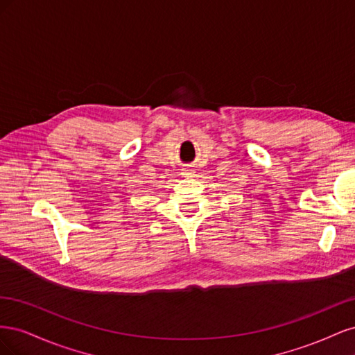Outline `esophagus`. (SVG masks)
Instances as JSON below:
<instances>
[{
    "label": "esophagus",
    "instance_id": "obj_1",
    "mask_svg": "<svg viewBox=\"0 0 355 355\" xmlns=\"http://www.w3.org/2000/svg\"><path fill=\"white\" fill-rule=\"evenodd\" d=\"M182 175L189 176V175H192V173H191V170H184V171H182Z\"/></svg>",
    "mask_w": 355,
    "mask_h": 355
}]
</instances>
